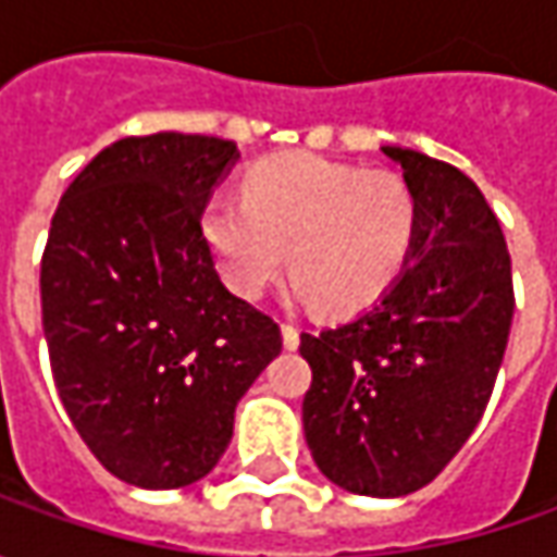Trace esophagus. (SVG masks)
Instances as JSON below:
<instances>
[{
    "instance_id": "1",
    "label": "esophagus",
    "mask_w": 557,
    "mask_h": 557,
    "mask_svg": "<svg viewBox=\"0 0 557 557\" xmlns=\"http://www.w3.org/2000/svg\"><path fill=\"white\" fill-rule=\"evenodd\" d=\"M282 344H285V350H297V347H300V332H297L290 322L282 325Z\"/></svg>"
}]
</instances>
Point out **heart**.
<instances>
[{"label":"heart","mask_w":557,"mask_h":557,"mask_svg":"<svg viewBox=\"0 0 557 557\" xmlns=\"http://www.w3.org/2000/svg\"><path fill=\"white\" fill-rule=\"evenodd\" d=\"M242 195H213L201 238L223 285L257 300L288 263L294 294L329 315L384 300L416 257L421 210L396 173L319 154L247 166Z\"/></svg>","instance_id":"heart-1"}]
</instances>
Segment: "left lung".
<instances>
[{
  "label": "left lung",
  "mask_w": 557,
  "mask_h": 557,
  "mask_svg": "<svg viewBox=\"0 0 557 557\" xmlns=\"http://www.w3.org/2000/svg\"><path fill=\"white\" fill-rule=\"evenodd\" d=\"M403 166L421 228L384 300L300 334L312 384L304 434L319 471L347 493L396 499L431 483L490 403L511 332V257L496 213L453 163L381 148Z\"/></svg>",
  "instance_id": "left-lung-1"
}]
</instances>
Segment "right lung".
I'll return each instance as SVG.
<instances>
[{
    "label": "right lung",
    "instance_id": "right-lung-1",
    "mask_svg": "<svg viewBox=\"0 0 557 557\" xmlns=\"http://www.w3.org/2000/svg\"><path fill=\"white\" fill-rule=\"evenodd\" d=\"M235 141L133 136L98 151L58 203L42 253V332L86 446L141 490L201 481L235 406L282 354L278 325L225 288L201 210Z\"/></svg>",
    "mask_w": 557,
    "mask_h": 557
}]
</instances>
